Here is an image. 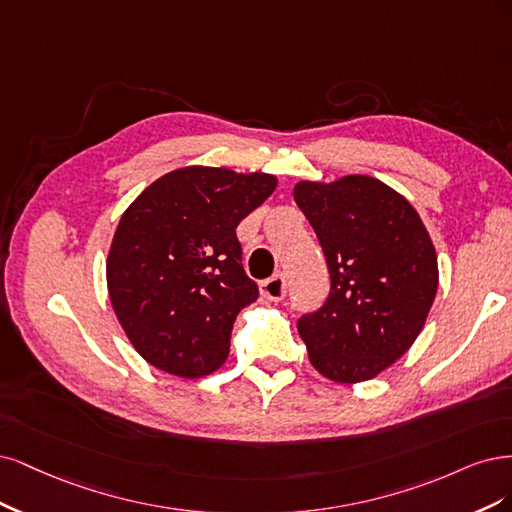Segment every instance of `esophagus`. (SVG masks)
Listing matches in <instances>:
<instances>
[{
    "label": "esophagus",
    "instance_id": "esophagus-1",
    "mask_svg": "<svg viewBox=\"0 0 512 512\" xmlns=\"http://www.w3.org/2000/svg\"><path fill=\"white\" fill-rule=\"evenodd\" d=\"M259 287H261L263 298L270 300V302L285 300V295H287V280H285V276H280V274H276L268 280H263Z\"/></svg>",
    "mask_w": 512,
    "mask_h": 512
}]
</instances>
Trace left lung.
I'll return each mask as SVG.
<instances>
[{
    "instance_id": "left-lung-1",
    "label": "left lung",
    "mask_w": 512,
    "mask_h": 512,
    "mask_svg": "<svg viewBox=\"0 0 512 512\" xmlns=\"http://www.w3.org/2000/svg\"><path fill=\"white\" fill-rule=\"evenodd\" d=\"M293 200L332 278L323 308L298 321L310 364L342 385L370 381L410 349L430 315L438 291L432 238L406 197L372 176L300 180Z\"/></svg>"
}]
</instances>
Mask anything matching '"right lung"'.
<instances>
[{
	"instance_id": "1",
	"label": "right lung",
	"mask_w": 512,
	"mask_h": 512,
	"mask_svg": "<svg viewBox=\"0 0 512 512\" xmlns=\"http://www.w3.org/2000/svg\"><path fill=\"white\" fill-rule=\"evenodd\" d=\"M276 176L187 166L127 206L106 259L108 295L131 346L157 370L200 378L229 355L238 312L257 300L236 227Z\"/></svg>"
}]
</instances>
